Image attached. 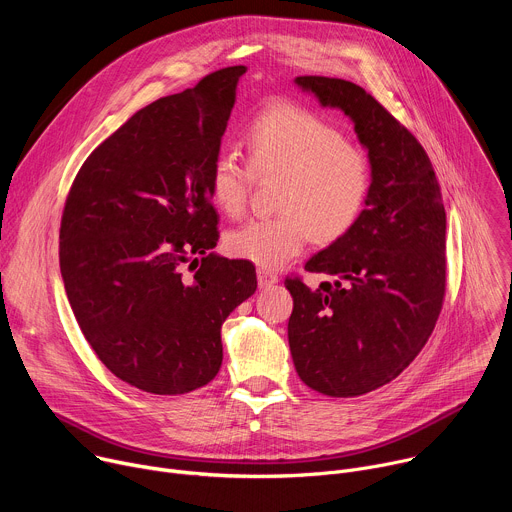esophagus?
<instances>
[{"instance_id":"1","label":"esophagus","mask_w":512,"mask_h":512,"mask_svg":"<svg viewBox=\"0 0 512 512\" xmlns=\"http://www.w3.org/2000/svg\"><path fill=\"white\" fill-rule=\"evenodd\" d=\"M257 281H259L261 289H267V287H273L277 283V275L269 269H257Z\"/></svg>"}]
</instances>
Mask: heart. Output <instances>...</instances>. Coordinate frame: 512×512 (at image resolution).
<instances>
[{
  "label": "heart",
  "mask_w": 512,
  "mask_h": 512,
  "mask_svg": "<svg viewBox=\"0 0 512 512\" xmlns=\"http://www.w3.org/2000/svg\"><path fill=\"white\" fill-rule=\"evenodd\" d=\"M245 148L247 164L233 154L212 162L208 192L214 206L239 216L253 178H279L275 210L281 214L227 233L231 257L277 269L302 253L310 233L330 243L358 221L371 192V162L324 119L298 107H271L249 127Z\"/></svg>",
  "instance_id": "obj_1"
}]
</instances>
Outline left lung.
<instances>
[{
    "label": "left lung",
    "mask_w": 512,
    "mask_h": 512,
    "mask_svg": "<svg viewBox=\"0 0 512 512\" xmlns=\"http://www.w3.org/2000/svg\"><path fill=\"white\" fill-rule=\"evenodd\" d=\"M294 83L352 121L373 172L358 221L306 263L334 281L310 289L285 279L300 379L322 395L356 397L399 377L433 332L446 294V208L419 141L367 91L328 77Z\"/></svg>",
    "instance_id": "1"
}]
</instances>
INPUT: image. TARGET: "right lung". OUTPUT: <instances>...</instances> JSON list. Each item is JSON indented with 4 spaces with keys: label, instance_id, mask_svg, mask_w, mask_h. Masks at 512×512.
Wrapping results in <instances>:
<instances>
[{
    "label": "right lung",
    "instance_id": "1",
    "mask_svg": "<svg viewBox=\"0 0 512 512\" xmlns=\"http://www.w3.org/2000/svg\"><path fill=\"white\" fill-rule=\"evenodd\" d=\"M245 70H216L133 113L85 160L64 204L70 308L105 367L145 393L208 385L223 364L225 320L257 289L249 261L210 253L208 174ZM196 252L203 261L184 278Z\"/></svg>",
    "mask_w": 512,
    "mask_h": 512
}]
</instances>
